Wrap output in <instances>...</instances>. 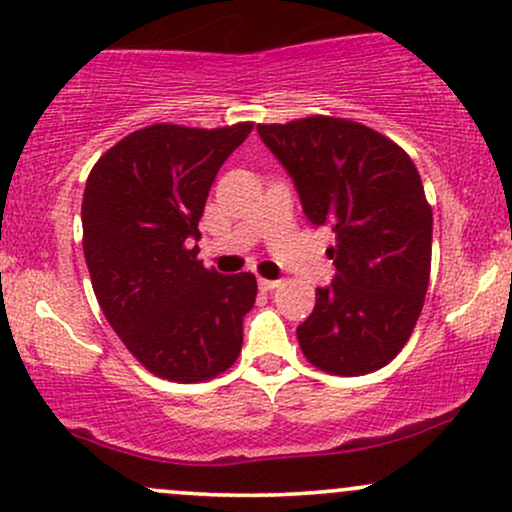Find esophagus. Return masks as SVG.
<instances>
[{
    "mask_svg": "<svg viewBox=\"0 0 512 512\" xmlns=\"http://www.w3.org/2000/svg\"><path fill=\"white\" fill-rule=\"evenodd\" d=\"M257 283H260L262 291H274V288L279 286V281H274V279H260Z\"/></svg>",
    "mask_w": 512,
    "mask_h": 512,
    "instance_id": "obj_1",
    "label": "esophagus"
}]
</instances>
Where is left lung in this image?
Listing matches in <instances>:
<instances>
[{
	"mask_svg": "<svg viewBox=\"0 0 512 512\" xmlns=\"http://www.w3.org/2000/svg\"><path fill=\"white\" fill-rule=\"evenodd\" d=\"M257 133L293 178L305 217L336 233L326 250L334 281L317 288L298 326L305 357L338 377L389 365L415 329L432 269V207L415 164L348 119L260 123Z\"/></svg>",
	"mask_w": 512,
	"mask_h": 512,
	"instance_id": "left-lung-1",
	"label": "left lung"
}]
</instances>
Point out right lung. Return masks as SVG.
<instances>
[{
  "label": "right lung",
  "mask_w": 512,
  "mask_h": 512,
  "mask_svg": "<svg viewBox=\"0 0 512 512\" xmlns=\"http://www.w3.org/2000/svg\"><path fill=\"white\" fill-rule=\"evenodd\" d=\"M252 123H155L92 166L83 193V252L104 317L140 365L178 384L226 372L243 346L257 281L197 260L205 202Z\"/></svg>",
  "instance_id": "add662e5"
}]
</instances>
